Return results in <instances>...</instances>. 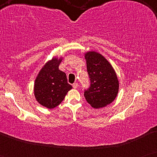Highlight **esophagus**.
Returning <instances> with one entry per match:
<instances>
[{
  "label": "esophagus",
  "instance_id": "34e87169",
  "mask_svg": "<svg viewBox=\"0 0 157 157\" xmlns=\"http://www.w3.org/2000/svg\"><path fill=\"white\" fill-rule=\"evenodd\" d=\"M73 87H74V89H77V88L78 87V84L77 83H74V84H73Z\"/></svg>",
  "mask_w": 157,
  "mask_h": 157
}]
</instances>
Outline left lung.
<instances>
[{"label": "left lung", "mask_w": 157, "mask_h": 157, "mask_svg": "<svg viewBox=\"0 0 157 157\" xmlns=\"http://www.w3.org/2000/svg\"><path fill=\"white\" fill-rule=\"evenodd\" d=\"M91 86L85 91L87 102L94 109L112 103L119 89V82L113 66L101 53L90 51L84 53Z\"/></svg>", "instance_id": "obj_1"}]
</instances>
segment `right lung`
Returning <instances> with one entry per match:
<instances>
[{"label": "right lung", "mask_w": 157, "mask_h": 157, "mask_svg": "<svg viewBox=\"0 0 157 157\" xmlns=\"http://www.w3.org/2000/svg\"><path fill=\"white\" fill-rule=\"evenodd\" d=\"M63 56L53 57L44 64L34 82V96L43 106L52 109L59 106L72 89L65 73L59 66Z\"/></svg>", "instance_id": "add662e5"}]
</instances>
